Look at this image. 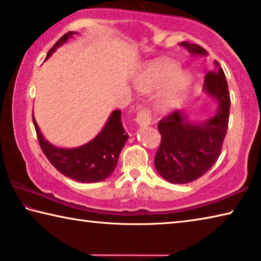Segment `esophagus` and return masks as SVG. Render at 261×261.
<instances>
[{"mask_svg": "<svg viewBox=\"0 0 261 261\" xmlns=\"http://www.w3.org/2000/svg\"><path fill=\"white\" fill-rule=\"evenodd\" d=\"M136 121L140 126H147L151 124L152 121V114L147 108H140L137 113Z\"/></svg>", "mask_w": 261, "mask_h": 261, "instance_id": "1", "label": "esophagus"}]
</instances>
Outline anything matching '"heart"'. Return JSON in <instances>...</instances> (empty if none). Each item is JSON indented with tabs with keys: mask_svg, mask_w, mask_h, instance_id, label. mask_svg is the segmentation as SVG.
<instances>
[{
	"mask_svg": "<svg viewBox=\"0 0 261 261\" xmlns=\"http://www.w3.org/2000/svg\"><path fill=\"white\" fill-rule=\"evenodd\" d=\"M135 86L141 93L154 95V106L160 112H167L177 105L188 90L190 77L178 69L174 61H160L145 67L135 78Z\"/></svg>",
	"mask_w": 261,
	"mask_h": 261,
	"instance_id": "1",
	"label": "heart"
}]
</instances>
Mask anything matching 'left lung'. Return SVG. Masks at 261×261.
Masks as SVG:
<instances>
[{"label":"left lung","instance_id":"left-lung-1","mask_svg":"<svg viewBox=\"0 0 261 261\" xmlns=\"http://www.w3.org/2000/svg\"><path fill=\"white\" fill-rule=\"evenodd\" d=\"M192 55H207L204 48L180 42ZM215 70L205 76L204 90L218 101L213 117L201 123H190L183 112L175 110L159 122L161 144L154 165L163 178L170 183L187 184L201 177L218 160L228 130L230 95L219 62Z\"/></svg>","mask_w":261,"mask_h":261}]
</instances>
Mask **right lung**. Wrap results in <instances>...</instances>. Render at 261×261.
Wrapping results in <instances>:
<instances>
[{
    "label": "right lung",
    "instance_id": "right-lung-1",
    "mask_svg": "<svg viewBox=\"0 0 261 261\" xmlns=\"http://www.w3.org/2000/svg\"><path fill=\"white\" fill-rule=\"evenodd\" d=\"M74 32L65 33L48 51L46 60L68 41ZM37 137L43 154L61 174L82 183L105 180L116 168L118 156L129 135L123 127L121 110H114L103 129L94 139L76 148H60L43 138L33 116Z\"/></svg>",
    "mask_w": 261,
    "mask_h": 261
}]
</instances>
